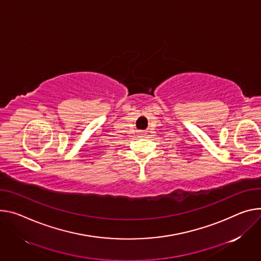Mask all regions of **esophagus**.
Listing matches in <instances>:
<instances>
[{"label":"esophagus","instance_id":"1","mask_svg":"<svg viewBox=\"0 0 261 261\" xmlns=\"http://www.w3.org/2000/svg\"><path fill=\"white\" fill-rule=\"evenodd\" d=\"M145 134H146V133H145L144 131H140V132L138 133V135H139V136H143V135H145Z\"/></svg>","mask_w":261,"mask_h":261}]
</instances>
